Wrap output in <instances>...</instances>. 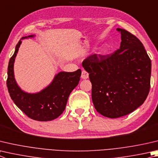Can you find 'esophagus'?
<instances>
[{"mask_svg":"<svg viewBox=\"0 0 158 158\" xmlns=\"http://www.w3.org/2000/svg\"><path fill=\"white\" fill-rule=\"evenodd\" d=\"M88 77H89V75H88V73H87V72L85 70H83L81 73V78L83 79H86L88 78Z\"/></svg>","mask_w":158,"mask_h":158,"instance_id":"34e87169","label":"esophagus"}]
</instances>
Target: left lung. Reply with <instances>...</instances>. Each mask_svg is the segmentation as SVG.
<instances>
[{
	"label": "left lung",
	"mask_w": 158,
	"mask_h": 158,
	"mask_svg": "<svg viewBox=\"0 0 158 158\" xmlns=\"http://www.w3.org/2000/svg\"><path fill=\"white\" fill-rule=\"evenodd\" d=\"M119 49L106 56L94 54L84 60L89 73L92 100L99 113L117 118L132 113L147 99L151 61L142 42L124 29Z\"/></svg>",
	"instance_id": "8db88e82"
}]
</instances>
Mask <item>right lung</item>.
<instances>
[{
  "label": "right lung",
  "mask_w": 158,
  "mask_h": 158,
  "mask_svg": "<svg viewBox=\"0 0 158 158\" xmlns=\"http://www.w3.org/2000/svg\"><path fill=\"white\" fill-rule=\"evenodd\" d=\"M35 35L25 36L17 44L7 68V86L11 99L16 106L30 118L36 121L48 122L58 117L63 113L71 92L79 84L81 70L68 73L60 72L47 87L35 93L23 90L14 77V65L22 41L34 38Z\"/></svg>",
  "instance_id": "obj_1"
}]
</instances>
